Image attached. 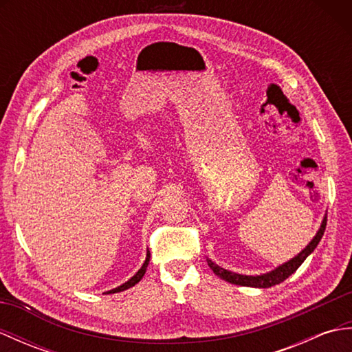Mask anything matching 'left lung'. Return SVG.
Listing matches in <instances>:
<instances>
[{
	"label": "left lung",
	"mask_w": 352,
	"mask_h": 352,
	"mask_svg": "<svg viewBox=\"0 0 352 352\" xmlns=\"http://www.w3.org/2000/svg\"><path fill=\"white\" fill-rule=\"evenodd\" d=\"M325 227H327V216L324 218L322 226H320L316 236L313 237V241L307 246H305V248L300 254H298L296 257L289 260L287 263H284L276 269H274L272 272H267V274H263V275H256V276L241 275V274H234L231 271H227V269H223L216 263H213L212 260H207V263L216 275L221 276L222 280H226L231 284H239V286H248V287H260V289L272 287V286H275V284H280L286 278H289V276L302 265V261L307 258L313 251H315L318 243L320 242V239H322V236H324Z\"/></svg>",
	"instance_id": "left-lung-1"
}]
</instances>
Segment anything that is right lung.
I'll list each match as a JSON object with an SVG mask.
<instances>
[{
	"mask_svg": "<svg viewBox=\"0 0 352 352\" xmlns=\"http://www.w3.org/2000/svg\"><path fill=\"white\" fill-rule=\"evenodd\" d=\"M148 263H149V252L146 254V260H145V263L142 265V267L139 269L136 275L131 276V278H130L129 281H126V283H124L122 286H119V287H116V289H111V290H109L107 294H118V292H122V290H125V289H130V287H133V286H134V284H138V283L142 280V276L145 275Z\"/></svg>",
	"mask_w": 352,
	"mask_h": 352,
	"instance_id": "obj_1",
	"label": "right lung"
}]
</instances>
